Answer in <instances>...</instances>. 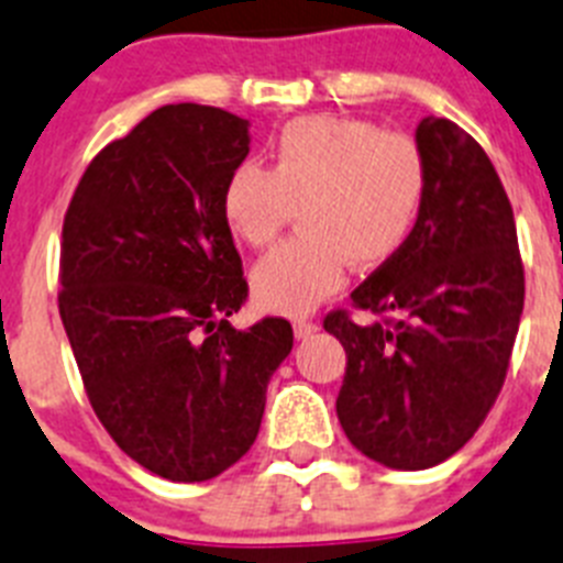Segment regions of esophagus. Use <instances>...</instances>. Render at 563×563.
I'll use <instances>...</instances> for the list:
<instances>
[{
  "instance_id": "esophagus-1",
  "label": "esophagus",
  "mask_w": 563,
  "mask_h": 563,
  "mask_svg": "<svg viewBox=\"0 0 563 563\" xmlns=\"http://www.w3.org/2000/svg\"><path fill=\"white\" fill-rule=\"evenodd\" d=\"M317 331H320V325L311 320H295V336L297 340H309V336H314Z\"/></svg>"
}]
</instances>
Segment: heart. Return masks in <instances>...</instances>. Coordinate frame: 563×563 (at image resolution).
I'll list each match as a JSON object with an SVG mask.
<instances>
[{"label":"heart","mask_w":563,"mask_h":563,"mask_svg":"<svg viewBox=\"0 0 563 563\" xmlns=\"http://www.w3.org/2000/svg\"><path fill=\"white\" fill-rule=\"evenodd\" d=\"M424 189L428 166L410 135L309 115L283 126L268 169L257 161L229 169L221 212L241 241L266 246L297 207L302 232L252 272L257 306L297 317L340 291L349 263H388L417 227Z\"/></svg>","instance_id":"1"}]
</instances>
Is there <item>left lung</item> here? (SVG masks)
<instances>
[{
  "instance_id": "left-lung-1",
  "label": "left lung",
  "mask_w": 563,
  "mask_h": 563,
  "mask_svg": "<svg viewBox=\"0 0 563 563\" xmlns=\"http://www.w3.org/2000/svg\"><path fill=\"white\" fill-rule=\"evenodd\" d=\"M428 189L408 243L354 288L385 322L325 317L349 365L336 417L356 451L394 471L451 459L505 385L525 309L516 221L490 158L448 119L419 121Z\"/></svg>"
}]
</instances>
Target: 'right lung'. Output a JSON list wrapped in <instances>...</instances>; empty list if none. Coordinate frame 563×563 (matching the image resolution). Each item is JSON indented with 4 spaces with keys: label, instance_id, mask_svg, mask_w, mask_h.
<instances>
[{
    "label": "right lung",
    "instance_id": "obj_1",
    "mask_svg": "<svg viewBox=\"0 0 563 563\" xmlns=\"http://www.w3.org/2000/svg\"><path fill=\"white\" fill-rule=\"evenodd\" d=\"M249 155V121L166 104L101 150L62 229L58 314L96 417L169 482L221 476L261 430L268 379L295 345L288 320L238 331L249 295L221 212Z\"/></svg>",
    "mask_w": 563,
    "mask_h": 563
}]
</instances>
